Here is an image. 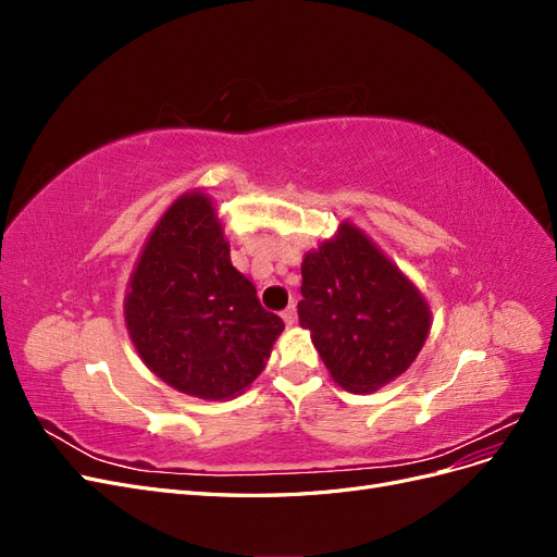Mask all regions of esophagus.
I'll list each match as a JSON object with an SVG mask.
<instances>
[{
	"label": "esophagus",
	"mask_w": 557,
	"mask_h": 557,
	"mask_svg": "<svg viewBox=\"0 0 557 557\" xmlns=\"http://www.w3.org/2000/svg\"><path fill=\"white\" fill-rule=\"evenodd\" d=\"M281 315H283V320H285V325H295V320H297V309H295V305H290Z\"/></svg>",
	"instance_id": "esophagus-1"
}]
</instances>
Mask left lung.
<instances>
[{
    "label": "left lung",
    "instance_id": "obj_1",
    "mask_svg": "<svg viewBox=\"0 0 557 557\" xmlns=\"http://www.w3.org/2000/svg\"><path fill=\"white\" fill-rule=\"evenodd\" d=\"M299 325L350 393L391 383L423 348L430 309L416 285L348 223L301 262Z\"/></svg>",
    "mask_w": 557,
    "mask_h": 557
}]
</instances>
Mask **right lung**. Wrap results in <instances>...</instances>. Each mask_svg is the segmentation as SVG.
Wrapping results in <instances>:
<instances>
[{
	"label": "right lung",
	"instance_id": "right-lung-1",
	"mask_svg": "<svg viewBox=\"0 0 557 557\" xmlns=\"http://www.w3.org/2000/svg\"><path fill=\"white\" fill-rule=\"evenodd\" d=\"M125 320L150 372L201 399L239 395L264 369L283 320L230 262L209 197L176 199L129 281Z\"/></svg>",
	"mask_w": 557,
	"mask_h": 557
}]
</instances>
